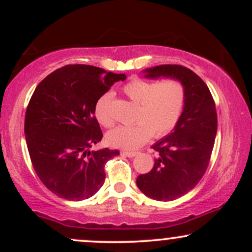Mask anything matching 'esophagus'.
<instances>
[{"label":"esophagus","mask_w":252,"mask_h":252,"mask_svg":"<svg viewBox=\"0 0 252 252\" xmlns=\"http://www.w3.org/2000/svg\"><path fill=\"white\" fill-rule=\"evenodd\" d=\"M122 153L123 155H126V156H128V158H134V156L137 154V153L136 152H130V150H122Z\"/></svg>","instance_id":"1"}]
</instances>
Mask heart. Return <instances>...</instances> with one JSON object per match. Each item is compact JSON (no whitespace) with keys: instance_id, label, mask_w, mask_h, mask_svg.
<instances>
[{"instance_id":"b5f03b06","label":"heart","mask_w":252,"mask_h":252,"mask_svg":"<svg viewBox=\"0 0 252 252\" xmlns=\"http://www.w3.org/2000/svg\"><path fill=\"white\" fill-rule=\"evenodd\" d=\"M126 96L138 103L136 122L120 126L108 134V142L117 148L135 149L152 137L169 134L179 123L186 104V88L178 78L161 82L135 77L123 86ZM111 94L106 92L94 104V116L105 128H111L115 121L109 111Z\"/></svg>"}]
</instances>
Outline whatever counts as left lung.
I'll return each instance as SVG.
<instances>
[{
  "mask_svg": "<svg viewBox=\"0 0 252 252\" xmlns=\"http://www.w3.org/2000/svg\"><path fill=\"white\" fill-rule=\"evenodd\" d=\"M148 78H178L186 88V104L174 131L152 147L154 167L137 176V187L158 201L174 200L193 189L209 167L217 134V111L209 88L198 74L181 65L146 70Z\"/></svg>",
  "mask_w": 252,
  "mask_h": 252,
  "instance_id": "8db88e82",
  "label": "left lung"
}]
</instances>
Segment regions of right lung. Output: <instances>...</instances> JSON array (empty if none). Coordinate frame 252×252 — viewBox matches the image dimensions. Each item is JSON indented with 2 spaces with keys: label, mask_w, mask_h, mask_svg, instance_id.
Returning <instances> with one entry per match:
<instances>
[{
  "label": "right lung",
  "mask_w": 252,
  "mask_h": 252,
  "mask_svg": "<svg viewBox=\"0 0 252 252\" xmlns=\"http://www.w3.org/2000/svg\"><path fill=\"white\" fill-rule=\"evenodd\" d=\"M126 74L91 65H66L36 86L25 116V135L36 175L52 193L79 201L96 194L104 167L118 150L90 152L102 140L94 104Z\"/></svg>",
  "instance_id": "obj_1"
}]
</instances>
